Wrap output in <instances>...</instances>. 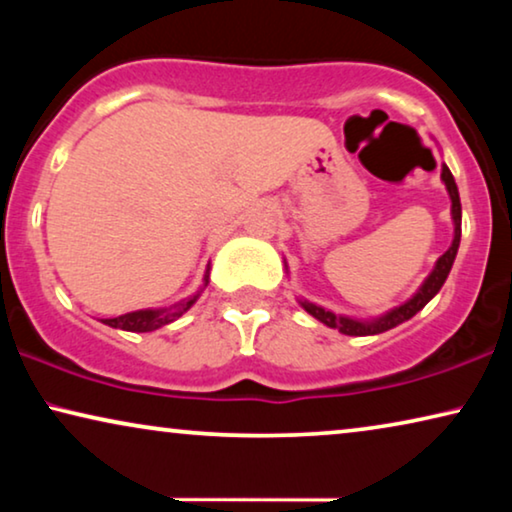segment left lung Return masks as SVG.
I'll use <instances>...</instances> for the list:
<instances>
[{"mask_svg": "<svg viewBox=\"0 0 512 512\" xmlns=\"http://www.w3.org/2000/svg\"><path fill=\"white\" fill-rule=\"evenodd\" d=\"M440 179L445 181V188L447 193H450V200H452V221H454V240L450 244V249L445 251L443 256L436 261V268L431 270V275L424 279V284L419 286V291L412 296L410 300H405L403 305L394 307V310H389L387 314H382V317L377 319H370V321H361V319H352V317H342V314H335L331 310H324V307L310 303V300H300V305L305 307L307 314H312L314 319H319L321 324H326L328 328H338L340 333L345 335H377V333H384L389 331V328H394L398 324H403V321H408L415 317V314L422 310V307L429 303V300L436 296L440 291V286L445 284L447 275H450L452 270V263L454 258H457V249H459V240H461V202H459V191H457V184H454V177L450 172V167L443 163V172H440Z\"/></svg>", "mask_w": 512, "mask_h": 512, "instance_id": "1", "label": "left lung"}]
</instances>
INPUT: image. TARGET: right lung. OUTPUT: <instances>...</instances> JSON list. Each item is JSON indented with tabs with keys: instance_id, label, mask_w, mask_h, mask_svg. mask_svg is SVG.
<instances>
[{
	"instance_id": "right-lung-1",
	"label": "right lung",
	"mask_w": 512,
	"mask_h": 512,
	"mask_svg": "<svg viewBox=\"0 0 512 512\" xmlns=\"http://www.w3.org/2000/svg\"><path fill=\"white\" fill-rule=\"evenodd\" d=\"M209 284V268L205 272V284H202V289ZM202 289L195 293V296L181 300V303L172 305V307H163V310H137V312H128V314H121V317H114V319H104V324L111 326V328H121V331H132V333H149V331H156V328L165 326V324H172L174 319H179L181 314L191 310V305L195 300L200 298Z\"/></svg>"
}]
</instances>
